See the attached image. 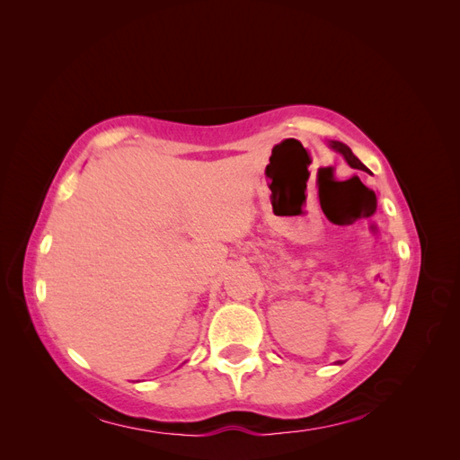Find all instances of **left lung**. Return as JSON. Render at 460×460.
<instances>
[{
  "label": "left lung",
  "instance_id": "left-lung-1",
  "mask_svg": "<svg viewBox=\"0 0 460 460\" xmlns=\"http://www.w3.org/2000/svg\"><path fill=\"white\" fill-rule=\"evenodd\" d=\"M333 149H336V151H340L341 153V155L345 157V161L347 163H349L351 166H353V169H365V164L363 163H360L355 155H353V151L349 149V147H347L345 144H341V142H332L330 144Z\"/></svg>",
  "mask_w": 460,
  "mask_h": 460
}]
</instances>
